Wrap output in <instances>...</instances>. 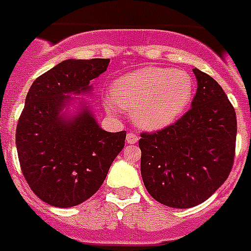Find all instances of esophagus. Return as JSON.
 <instances>
[{"mask_svg":"<svg viewBox=\"0 0 251 251\" xmlns=\"http://www.w3.org/2000/svg\"><path fill=\"white\" fill-rule=\"evenodd\" d=\"M126 140H127V143H128V145H135V143H138L139 138H138L135 134H132V132H129V134H127Z\"/></svg>","mask_w":251,"mask_h":251,"instance_id":"esophagus-1","label":"esophagus"}]
</instances>
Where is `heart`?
<instances>
[{
	"label": "heart",
	"mask_w": 251,
	"mask_h": 251,
	"mask_svg": "<svg viewBox=\"0 0 251 251\" xmlns=\"http://www.w3.org/2000/svg\"><path fill=\"white\" fill-rule=\"evenodd\" d=\"M193 94L191 77L169 67H142L113 81L108 111L120 106L132 115L140 128L158 131L184 115Z\"/></svg>",
	"instance_id": "heart-1"
}]
</instances>
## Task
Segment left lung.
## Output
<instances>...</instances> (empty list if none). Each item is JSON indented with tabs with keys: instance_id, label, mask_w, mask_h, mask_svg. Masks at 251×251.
<instances>
[{
	"instance_id": "obj_1",
	"label": "left lung",
	"mask_w": 251,
	"mask_h": 251,
	"mask_svg": "<svg viewBox=\"0 0 251 251\" xmlns=\"http://www.w3.org/2000/svg\"><path fill=\"white\" fill-rule=\"evenodd\" d=\"M197 81L191 109L178 122L154 134H142L140 173L146 189L172 208L205 201L232 168L235 111L214 78L193 69Z\"/></svg>"
}]
</instances>
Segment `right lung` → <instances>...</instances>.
Returning <instances> with one entry per match:
<instances>
[{
  "label": "right lung",
  "mask_w": 251,
  "mask_h": 251,
  "mask_svg": "<svg viewBox=\"0 0 251 251\" xmlns=\"http://www.w3.org/2000/svg\"><path fill=\"white\" fill-rule=\"evenodd\" d=\"M108 65L109 59L63 60L28 90L17 154L28 185L52 207H75L93 196L124 147L126 131H104L81 97L92 94V79Z\"/></svg>",
  "instance_id": "obj_1"
}]
</instances>
